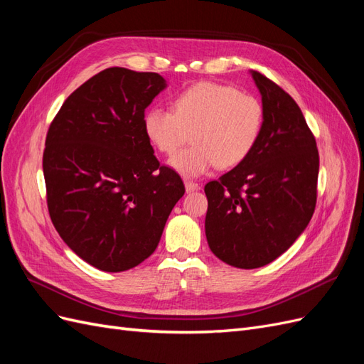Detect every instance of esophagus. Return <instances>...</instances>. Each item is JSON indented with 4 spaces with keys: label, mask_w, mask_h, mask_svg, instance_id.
Returning <instances> with one entry per match:
<instances>
[{
    "label": "esophagus",
    "mask_w": 364,
    "mask_h": 364,
    "mask_svg": "<svg viewBox=\"0 0 364 364\" xmlns=\"http://www.w3.org/2000/svg\"><path fill=\"white\" fill-rule=\"evenodd\" d=\"M185 190H186V193H193V191L200 190V186H199V183H196L193 181H185Z\"/></svg>",
    "instance_id": "1"
}]
</instances>
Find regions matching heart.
<instances>
[{"label":"heart","instance_id":"heart-1","mask_svg":"<svg viewBox=\"0 0 364 364\" xmlns=\"http://www.w3.org/2000/svg\"><path fill=\"white\" fill-rule=\"evenodd\" d=\"M264 124V109L257 97L237 87L200 82L174 102V112L155 106L144 115L149 141L164 155H173L170 167L186 178L213 170L232 168L255 149Z\"/></svg>","mask_w":364,"mask_h":364}]
</instances>
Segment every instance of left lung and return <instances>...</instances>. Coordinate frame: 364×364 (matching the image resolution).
Listing matches in <instances>:
<instances>
[{
  "label": "left lung",
  "mask_w": 364,
  "mask_h": 364,
  "mask_svg": "<svg viewBox=\"0 0 364 364\" xmlns=\"http://www.w3.org/2000/svg\"><path fill=\"white\" fill-rule=\"evenodd\" d=\"M250 75L264 109L261 136L243 162L205 186L208 246L238 269L281 257L310 223L317 197L318 153L302 111L267 77Z\"/></svg>",
  "instance_id": "left-lung-1"
}]
</instances>
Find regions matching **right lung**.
I'll return each mask as SVG.
<instances>
[{
  "mask_svg": "<svg viewBox=\"0 0 364 364\" xmlns=\"http://www.w3.org/2000/svg\"><path fill=\"white\" fill-rule=\"evenodd\" d=\"M165 87L156 73L107 68L77 87L48 129L42 167L51 222L98 270L124 272L149 258L185 193L142 126Z\"/></svg>",
  "mask_w": 364,
  "mask_h": 364,
  "instance_id": "add662e5",
  "label": "right lung"
}]
</instances>
